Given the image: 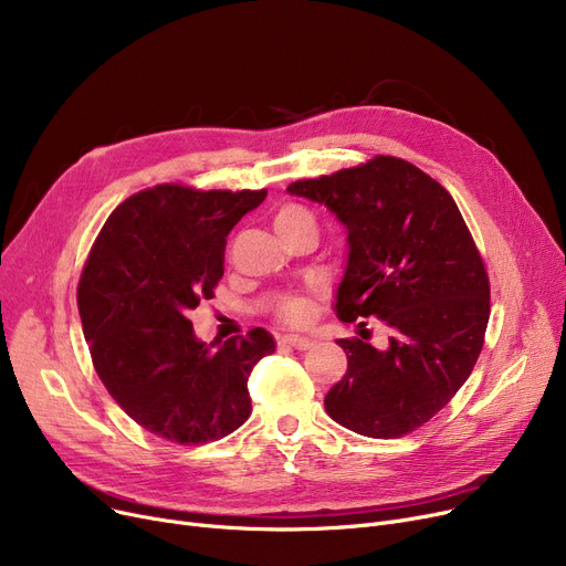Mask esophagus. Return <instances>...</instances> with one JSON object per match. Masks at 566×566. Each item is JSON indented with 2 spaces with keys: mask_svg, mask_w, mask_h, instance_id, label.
<instances>
[{
  "mask_svg": "<svg viewBox=\"0 0 566 566\" xmlns=\"http://www.w3.org/2000/svg\"><path fill=\"white\" fill-rule=\"evenodd\" d=\"M282 344H286L291 348H298V350H307L314 342L310 337H303V335H284Z\"/></svg>",
  "mask_w": 566,
  "mask_h": 566,
  "instance_id": "obj_1",
  "label": "esophagus"
}]
</instances>
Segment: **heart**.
I'll return each mask as SVG.
<instances>
[{"mask_svg":"<svg viewBox=\"0 0 566 566\" xmlns=\"http://www.w3.org/2000/svg\"><path fill=\"white\" fill-rule=\"evenodd\" d=\"M305 220H312V216L305 211V208L301 206H284L282 211L275 216V229H284V227H293L298 222H305ZM307 312H310V303L305 298H295L286 305L284 310V316L289 321H305L307 318Z\"/></svg>","mask_w":566,"mask_h":566,"instance_id":"obj_1","label":"heart"}]
</instances>
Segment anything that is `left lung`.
Wrapping results in <instances>:
<instances>
[{"mask_svg":"<svg viewBox=\"0 0 566 566\" xmlns=\"http://www.w3.org/2000/svg\"><path fill=\"white\" fill-rule=\"evenodd\" d=\"M286 192L328 206L346 229L337 316H376L392 331L382 350L337 339L348 367L325 410L367 438L415 431L450 403L484 346L491 289L459 206L422 169L390 156Z\"/></svg>","mask_w":566,"mask_h":566,"instance_id":"8db88e82","label":"left lung"}]
</instances>
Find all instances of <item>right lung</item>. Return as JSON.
Returning a JSON list of instances; mask_svg holds the SVG:
<instances>
[{"mask_svg": "<svg viewBox=\"0 0 566 566\" xmlns=\"http://www.w3.org/2000/svg\"><path fill=\"white\" fill-rule=\"evenodd\" d=\"M268 190L156 186L107 218L77 286L94 367L128 418L178 444L220 440L252 412L248 378L273 335L197 339L188 312L213 298L229 231Z\"/></svg>", "mask_w": 566, "mask_h": 566, "instance_id": "obj_1", "label": "right lung"}]
</instances>
